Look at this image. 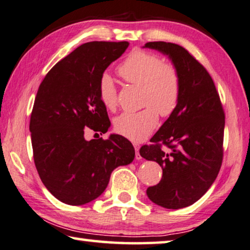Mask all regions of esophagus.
<instances>
[{
    "instance_id": "34e87169",
    "label": "esophagus",
    "mask_w": 250,
    "mask_h": 250,
    "mask_svg": "<svg viewBox=\"0 0 250 250\" xmlns=\"http://www.w3.org/2000/svg\"><path fill=\"white\" fill-rule=\"evenodd\" d=\"M134 147H135V150H136L135 157H136V159H141L142 156H141V154H140V146H138L137 144H134Z\"/></svg>"
}]
</instances>
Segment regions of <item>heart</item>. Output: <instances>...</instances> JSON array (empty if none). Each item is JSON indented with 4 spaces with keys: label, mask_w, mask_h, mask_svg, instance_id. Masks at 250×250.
Returning <instances> with one entry per match:
<instances>
[{
    "label": "heart",
    "mask_w": 250,
    "mask_h": 250,
    "mask_svg": "<svg viewBox=\"0 0 250 250\" xmlns=\"http://www.w3.org/2000/svg\"><path fill=\"white\" fill-rule=\"evenodd\" d=\"M117 72L125 82L141 86V104L145 107L136 113L121 114L114 121V129L130 141L142 142L156 127L158 114L166 117L175 112L181 100V75L174 64L142 50L130 52ZM98 96L105 108H116L117 89L107 74L98 82Z\"/></svg>",
    "instance_id": "b5f03b06"
}]
</instances>
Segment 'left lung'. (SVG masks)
Wrapping results in <instances>:
<instances>
[{
    "instance_id": "left-lung-1",
    "label": "left lung",
    "mask_w": 250,
    "mask_h": 250,
    "mask_svg": "<svg viewBox=\"0 0 250 250\" xmlns=\"http://www.w3.org/2000/svg\"><path fill=\"white\" fill-rule=\"evenodd\" d=\"M144 47L168 56L182 80L175 112L152 137V144L140 149L142 157L163 168L161 182L147 188L148 198L158 206L179 209L197 202L217 177L225 113L209 73L189 52L166 42H148Z\"/></svg>"
}]
</instances>
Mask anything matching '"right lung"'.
I'll use <instances>...</instances> for the list:
<instances>
[{"instance_id": "add662e5", "label": "right lung", "mask_w": 250, "mask_h": 250, "mask_svg": "<svg viewBox=\"0 0 250 250\" xmlns=\"http://www.w3.org/2000/svg\"><path fill=\"white\" fill-rule=\"evenodd\" d=\"M128 42H88L51 68L41 83L31 114L33 157L47 190L80 206L103 194L112 171L128 165L135 149L128 140L86 141L87 128L106 133L110 122L98 96V82Z\"/></svg>"}]
</instances>
